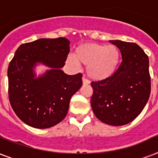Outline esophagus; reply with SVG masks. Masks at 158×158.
<instances>
[{"label": "esophagus", "instance_id": "obj_1", "mask_svg": "<svg viewBox=\"0 0 158 158\" xmlns=\"http://www.w3.org/2000/svg\"><path fill=\"white\" fill-rule=\"evenodd\" d=\"M82 81H83V84H89V80L85 79L84 77H83V78H82Z\"/></svg>", "mask_w": 158, "mask_h": 158}]
</instances>
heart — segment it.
<instances>
[{"mask_svg": "<svg viewBox=\"0 0 158 158\" xmlns=\"http://www.w3.org/2000/svg\"><path fill=\"white\" fill-rule=\"evenodd\" d=\"M120 60V52L116 46L84 43L77 47L74 56H68L67 61L74 67H77L78 64L86 66L89 78L101 81L114 75Z\"/></svg>", "mask_w": 158, "mask_h": 158, "instance_id": "b5f03b06", "label": "heart"}]
</instances>
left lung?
<instances>
[{
    "label": "left lung",
    "mask_w": 158,
    "mask_h": 158,
    "mask_svg": "<svg viewBox=\"0 0 158 158\" xmlns=\"http://www.w3.org/2000/svg\"><path fill=\"white\" fill-rule=\"evenodd\" d=\"M119 48L122 61L113 76L92 82L91 106L106 125L120 126L134 120L147 104L151 93L148 57L136 43L110 40Z\"/></svg>",
    "instance_id": "obj_1"
}]
</instances>
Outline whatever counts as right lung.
I'll list each match as a JSON object with an SVG mask.
<instances>
[{
    "mask_svg": "<svg viewBox=\"0 0 158 158\" xmlns=\"http://www.w3.org/2000/svg\"><path fill=\"white\" fill-rule=\"evenodd\" d=\"M69 52L65 38H41L22 44L8 67L9 99L26 125L48 129L65 117L72 96L82 86V74L68 75L61 68ZM38 64L49 68L37 77Z\"/></svg>",
    "mask_w": 158,
    "mask_h": 158,
    "instance_id": "right-lung-1",
    "label": "right lung"
}]
</instances>
